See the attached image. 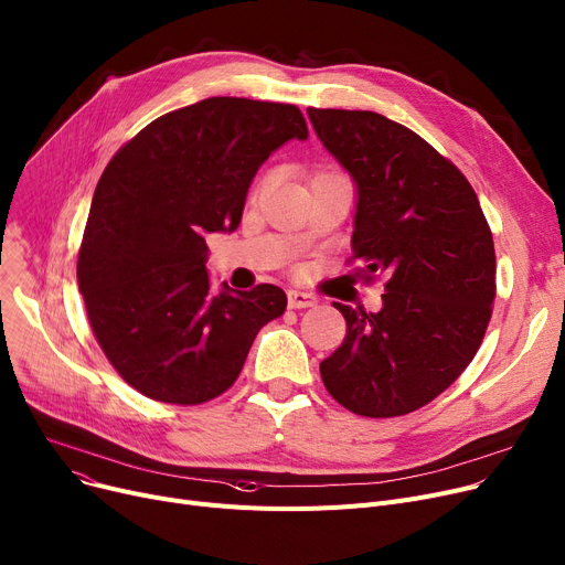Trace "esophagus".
<instances>
[{"label": "esophagus", "mask_w": 565, "mask_h": 565, "mask_svg": "<svg viewBox=\"0 0 565 565\" xmlns=\"http://www.w3.org/2000/svg\"><path fill=\"white\" fill-rule=\"evenodd\" d=\"M316 305H318V300L313 298V295L302 292V290H288V307L290 309H311Z\"/></svg>", "instance_id": "esophagus-1"}]
</instances>
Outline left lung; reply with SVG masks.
I'll list each match as a JSON object with an SVG mask.
<instances>
[{
	"label": "left lung",
	"mask_w": 565,
	"mask_h": 565,
	"mask_svg": "<svg viewBox=\"0 0 565 565\" xmlns=\"http://www.w3.org/2000/svg\"><path fill=\"white\" fill-rule=\"evenodd\" d=\"M324 148L358 183L352 260L387 277L382 309L334 302L348 334L320 362L324 390L360 417H403L460 377L497 295L488 220L462 171L417 132L360 109H307Z\"/></svg>",
	"instance_id": "left-lung-1"
}]
</instances>
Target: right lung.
<instances>
[{"mask_svg": "<svg viewBox=\"0 0 565 565\" xmlns=\"http://www.w3.org/2000/svg\"><path fill=\"white\" fill-rule=\"evenodd\" d=\"M307 135L295 105L205 98L156 118L105 167L77 284L105 358L139 394L171 405L217 398L258 330L286 311L273 284L213 295L205 233L237 228L258 167Z\"/></svg>", "mask_w": 565, "mask_h": 565, "instance_id": "right-lung-1", "label": "right lung"}]
</instances>
